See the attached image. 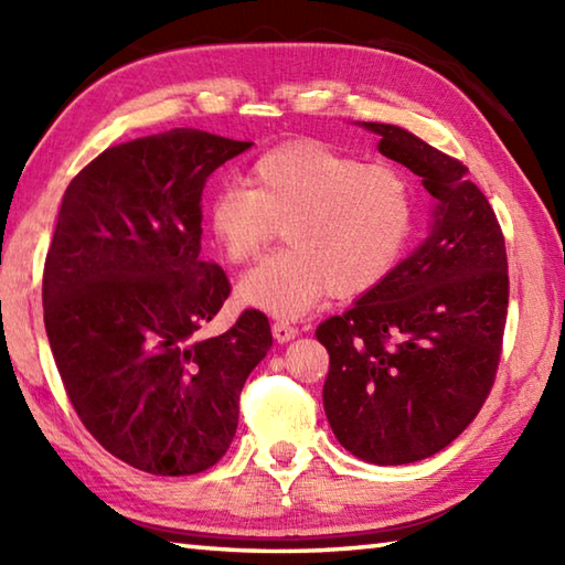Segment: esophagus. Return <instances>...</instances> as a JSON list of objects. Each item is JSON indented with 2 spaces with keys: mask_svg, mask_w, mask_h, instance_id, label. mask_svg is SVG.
I'll use <instances>...</instances> for the list:
<instances>
[{
  "mask_svg": "<svg viewBox=\"0 0 565 565\" xmlns=\"http://www.w3.org/2000/svg\"><path fill=\"white\" fill-rule=\"evenodd\" d=\"M271 331H274V339L279 341V343L291 341V339L296 337V333H299V329L291 327V323H286V321H276L274 327H271Z\"/></svg>",
  "mask_w": 565,
  "mask_h": 565,
  "instance_id": "obj_1",
  "label": "esophagus"
}]
</instances>
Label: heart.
<instances>
[{"instance_id": "obj_1", "label": "heart", "mask_w": 565, "mask_h": 565, "mask_svg": "<svg viewBox=\"0 0 565 565\" xmlns=\"http://www.w3.org/2000/svg\"><path fill=\"white\" fill-rule=\"evenodd\" d=\"M252 184H222L206 206L228 262L254 259L286 228V248L238 281V296L271 317L296 319L323 294L369 291L394 269L414 226L406 171L363 164L321 141H289L252 167Z\"/></svg>"}]
</instances>
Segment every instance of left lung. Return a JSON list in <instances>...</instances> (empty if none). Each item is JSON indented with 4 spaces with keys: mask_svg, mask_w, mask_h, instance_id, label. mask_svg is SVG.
I'll return each instance as SVG.
<instances>
[{
    "mask_svg": "<svg viewBox=\"0 0 565 565\" xmlns=\"http://www.w3.org/2000/svg\"><path fill=\"white\" fill-rule=\"evenodd\" d=\"M379 151L436 199L431 232L341 317L319 323L329 351L323 411L339 444L376 466L441 451L489 398L509 313L505 242L461 161L394 124L363 121Z\"/></svg>",
    "mask_w": 565,
    "mask_h": 565,
    "instance_id": "left-lung-1",
    "label": "left lung"
}]
</instances>
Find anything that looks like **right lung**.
I'll list each match as a JSON object with an SVG mask.
<instances>
[{
  "instance_id": "add662e5",
  "label": "right lung",
  "mask_w": 565,
  "mask_h": 565,
  "mask_svg": "<svg viewBox=\"0 0 565 565\" xmlns=\"http://www.w3.org/2000/svg\"><path fill=\"white\" fill-rule=\"evenodd\" d=\"M252 147L171 129L109 147L66 186L44 262V327L87 431L139 471L191 476L234 441L271 327L246 309L204 339L224 269L202 256L206 179Z\"/></svg>"
}]
</instances>
